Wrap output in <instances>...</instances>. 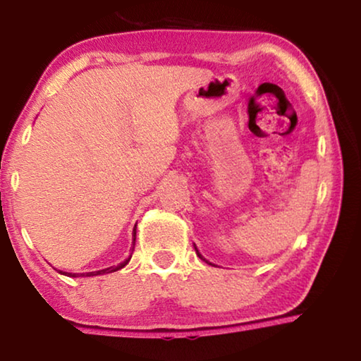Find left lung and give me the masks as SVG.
<instances>
[{"label":"left lung","mask_w":361,"mask_h":361,"mask_svg":"<svg viewBox=\"0 0 361 361\" xmlns=\"http://www.w3.org/2000/svg\"><path fill=\"white\" fill-rule=\"evenodd\" d=\"M195 253H197V255H199V258H200V259H202V261H205V258H204V256H202V255H200V253H199V250H197V248H195ZM205 262H209V261H205Z\"/></svg>","instance_id":"8db88e82"}]
</instances>
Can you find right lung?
<instances>
[{
    "instance_id": "add662e5",
    "label": "right lung",
    "mask_w": 361,
    "mask_h": 361,
    "mask_svg": "<svg viewBox=\"0 0 361 361\" xmlns=\"http://www.w3.org/2000/svg\"><path fill=\"white\" fill-rule=\"evenodd\" d=\"M135 234H137V231L133 229V237H135ZM133 248H135V239H133L132 252H133ZM129 261H130V258H129V259H126L124 262H121V264H118V266H111V267L102 269V271H95V272H87V274H68V272H62V271H60V274H65V276H68V277H94V276H103V274H109V272L119 271V269L124 267Z\"/></svg>"
}]
</instances>
